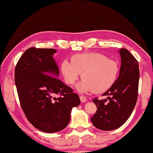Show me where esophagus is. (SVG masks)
<instances>
[{
	"label": "esophagus",
	"mask_w": 153,
	"mask_h": 153,
	"mask_svg": "<svg viewBox=\"0 0 153 153\" xmlns=\"http://www.w3.org/2000/svg\"><path fill=\"white\" fill-rule=\"evenodd\" d=\"M80 98V100H81L82 102H86L87 101V98L86 97H84V96H80L79 97Z\"/></svg>",
	"instance_id": "34e87169"
}]
</instances>
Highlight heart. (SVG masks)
<instances>
[{"label":"heart","instance_id":"b5f03b06","mask_svg":"<svg viewBox=\"0 0 153 153\" xmlns=\"http://www.w3.org/2000/svg\"><path fill=\"white\" fill-rule=\"evenodd\" d=\"M61 71L65 82L69 85L75 84L82 74L83 79L76 86L79 92L102 93L115 83L120 65L101 53H82L72 56L71 62L66 59L62 61Z\"/></svg>","mask_w":153,"mask_h":153}]
</instances>
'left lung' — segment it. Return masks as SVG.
Here are the masks:
<instances>
[{"instance_id": "1", "label": "left lung", "mask_w": 153, "mask_h": 153, "mask_svg": "<svg viewBox=\"0 0 153 153\" xmlns=\"http://www.w3.org/2000/svg\"><path fill=\"white\" fill-rule=\"evenodd\" d=\"M119 53L121 61L120 75L113 86L102 94L108 96L107 99L92 100L97 110L91 121L101 130H113L122 126L131 115L138 98V61L126 48H121Z\"/></svg>"}]
</instances>
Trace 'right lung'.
<instances>
[{"instance_id": "1", "label": "right lung", "mask_w": 153, "mask_h": 153, "mask_svg": "<svg viewBox=\"0 0 153 153\" xmlns=\"http://www.w3.org/2000/svg\"><path fill=\"white\" fill-rule=\"evenodd\" d=\"M56 52L53 48H28L15 70V83L25 116L36 128L46 133L65 128L72 108L80 104L79 96L57 78L59 67L53 56Z\"/></svg>"}]
</instances>
